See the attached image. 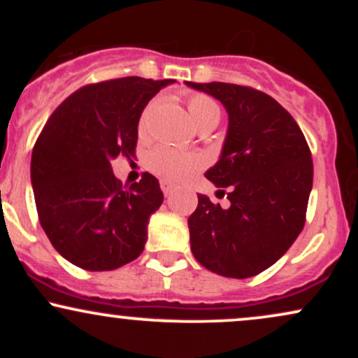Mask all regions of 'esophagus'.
I'll return each instance as SVG.
<instances>
[{
	"mask_svg": "<svg viewBox=\"0 0 358 358\" xmlns=\"http://www.w3.org/2000/svg\"><path fill=\"white\" fill-rule=\"evenodd\" d=\"M159 187H162V190H163V193H165V195H170V193L173 192L175 185L171 182H168V180H162V182H159Z\"/></svg>",
	"mask_w": 358,
	"mask_h": 358,
	"instance_id": "esophagus-1",
	"label": "esophagus"
}]
</instances>
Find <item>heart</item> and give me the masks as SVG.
<instances>
[{
  "label": "heart",
  "instance_id": "obj_1",
  "mask_svg": "<svg viewBox=\"0 0 358 358\" xmlns=\"http://www.w3.org/2000/svg\"><path fill=\"white\" fill-rule=\"evenodd\" d=\"M158 99H151L143 108L138 119V133L146 134L148 126H150L151 114L155 113ZM187 108L188 113L199 129H213L219 124L222 113L220 106L215 99L202 92L187 94ZM202 162L196 155L182 153L170 146H156L146 156V168L151 173L162 176L168 182H178L188 176L192 171L199 170Z\"/></svg>",
  "mask_w": 358,
  "mask_h": 358
}]
</instances>
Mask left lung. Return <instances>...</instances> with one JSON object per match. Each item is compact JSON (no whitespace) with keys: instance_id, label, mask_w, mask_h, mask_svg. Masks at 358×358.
I'll use <instances>...</instances> for the list:
<instances>
[{"instance_id":"8db88e82","label":"left lung","mask_w":358,"mask_h":358,"mask_svg":"<svg viewBox=\"0 0 358 358\" xmlns=\"http://www.w3.org/2000/svg\"><path fill=\"white\" fill-rule=\"evenodd\" d=\"M219 99L229 131L215 166L205 173L229 205L207 195L188 217L192 252L212 273L252 278L271 268L306 222L313 159L305 134L287 110L261 90L225 82H187Z\"/></svg>"}]
</instances>
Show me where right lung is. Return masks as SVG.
<instances>
[{"label":"right lung","instance_id":"1","mask_svg":"<svg viewBox=\"0 0 358 358\" xmlns=\"http://www.w3.org/2000/svg\"><path fill=\"white\" fill-rule=\"evenodd\" d=\"M173 79L121 77L89 84L52 113L31 153V185L42 229L72 264L113 271L145 249L148 220L163 203L153 175L126 188L113 173L119 155H136L138 119Z\"/></svg>","mask_w":358,"mask_h":358}]
</instances>
